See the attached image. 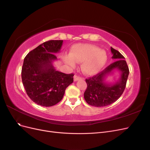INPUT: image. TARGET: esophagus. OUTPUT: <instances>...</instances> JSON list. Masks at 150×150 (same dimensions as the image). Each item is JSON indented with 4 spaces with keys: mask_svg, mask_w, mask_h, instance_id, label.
I'll return each mask as SVG.
<instances>
[{
    "mask_svg": "<svg viewBox=\"0 0 150 150\" xmlns=\"http://www.w3.org/2000/svg\"><path fill=\"white\" fill-rule=\"evenodd\" d=\"M83 79V78H81V76H78V75H74V81H79L80 79Z\"/></svg>",
    "mask_w": 150,
    "mask_h": 150,
    "instance_id": "esophagus-1",
    "label": "esophagus"
}]
</instances>
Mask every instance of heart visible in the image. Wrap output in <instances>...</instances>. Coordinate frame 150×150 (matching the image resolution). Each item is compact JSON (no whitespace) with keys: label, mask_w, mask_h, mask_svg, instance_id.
<instances>
[{"label":"heart","mask_w":150,"mask_h":150,"mask_svg":"<svg viewBox=\"0 0 150 150\" xmlns=\"http://www.w3.org/2000/svg\"><path fill=\"white\" fill-rule=\"evenodd\" d=\"M64 62L74 67L76 62L82 63L81 69L84 74L93 76L99 73L105 66L108 55L104 50L93 44L76 45L71 50V55L63 58Z\"/></svg>","instance_id":"obj_1"}]
</instances>
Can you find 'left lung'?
Masks as SVG:
<instances>
[{
    "label": "left lung",
    "instance_id": "left-lung-1",
    "mask_svg": "<svg viewBox=\"0 0 150 150\" xmlns=\"http://www.w3.org/2000/svg\"><path fill=\"white\" fill-rule=\"evenodd\" d=\"M112 58L115 59L103 71L86 79L88 87L84 93L85 100L89 105L103 107L115 103L122 95L126 88L129 75V68L124 56L117 50L111 47ZM115 69L120 72L119 80L114 84H108L104 82L106 76Z\"/></svg>",
    "mask_w": 150,
    "mask_h": 150
}]
</instances>
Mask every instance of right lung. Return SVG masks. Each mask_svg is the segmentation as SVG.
<instances>
[{"instance_id":"add662e5","label":"right lung","mask_w":150,"mask_h":150,"mask_svg":"<svg viewBox=\"0 0 150 150\" xmlns=\"http://www.w3.org/2000/svg\"><path fill=\"white\" fill-rule=\"evenodd\" d=\"M62 40H51L29 52L24 60L21 76L28 96L42 106H52L61 101L66 88L73 82L74 74L56 71L52 62L57 59Z\"/></svg>"}]
</instances>
